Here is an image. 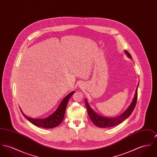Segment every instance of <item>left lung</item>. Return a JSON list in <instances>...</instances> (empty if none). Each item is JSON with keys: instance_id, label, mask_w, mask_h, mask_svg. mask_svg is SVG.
I'll list each match as a JSON object with an SVG mask.
<instances>
[{"instance_id": "8db88e82", "label": "left lung", "mask_w": 157, "mask_h": 157, "mask_svg": "<svg viewBox=\"0 0 157 157\" xmlns=\"http://www.w3.org/2000/svg\"><path fill=\"white\" fill-rule=\"evenodd\" d=\"M124 52L128 57H129L131 59H132L130 54L127 51L124 50ZM139 83L137 84V88L136 89L134 96L133 97V100L130 103V105H129V106L122 113H121L120 115L117 116L116 117L109 118V117H103L98 115L90 107L87 101V99L85 98V105L87 109L88 114V116L90 117V118L94 123V124L96 125L97 127H98L100 128L112 127L121 124L123 121H125L127 118H128L133 112V110L136 105L137 97V88L139 86Z\"/></svg>"}]
</instances>
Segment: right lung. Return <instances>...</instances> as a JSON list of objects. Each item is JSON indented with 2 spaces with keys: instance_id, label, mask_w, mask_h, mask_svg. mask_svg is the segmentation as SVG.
Listing matches in <instances>:
<instances>
[{
  "instance_id": "add662e5",
  "label": "right lung",
  "mask_w": 157,
  "mask_h": 157,
  "mask_svg": "<svg viewBox=\"0 0 157 157\" xmlns=\"http://www.w3.org/2000/svg\"><path fill=\"white\" fill-rule=\"evenodd\" d=\"M75 91H72L68 95L65 97L63 100L61 101L60 105L59 107L56 110V111L52 113L51 115H50L49 117L43 118V119H35L32 118H30L27 116H26L24 113L23 112L22 110L20 108L21 112L24 115V117L33 125H36L39 127L45 128H54L59 125L60 124L61 122L63 120L65 112H66V108L67 105V103L72 97L73 94H74Z\"/></svg>"
}]
</instances>
